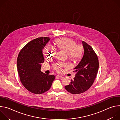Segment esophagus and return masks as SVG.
Instances as JSON below:
<instances>
[{
  "label": "esophagus",
  "instance_id": "1",
  "mask_svg": "<svg viewBox=\"0 0 120 120\" xmlns=\"http://www.w3.org/2000/svg\"><path fill=\"white\" fill-rule=\"evenodd\" d=\"M56 77H59V78H62V77H63V76H62V75H56Z\"/></svg>",
  "mask_w": 120,
  "mask_h": 120
}]
</instances>
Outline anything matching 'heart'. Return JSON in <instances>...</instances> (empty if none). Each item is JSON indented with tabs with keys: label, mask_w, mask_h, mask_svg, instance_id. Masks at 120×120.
Wrapping results in <instances>:
<instances>
[{
	"label": "heart",
	"mask_w": 120,
	"mask_h": 120,
	"mask_svg": "<svg viewBox=\"0 0 120 120\" xmlns=\"http://www.w3.org/2000/svg\"><path fill=\"white\" fill-rule=\"evenodd\" d=\"M57 47L63 50L68 53L69 58L72 60H77L82 56L83 49L80 45H76V43L72 39L68 38H59L56 41ZM56 49L49 45L46 46L44 50V54L46 58H52L55 56ZM65 65L59 63L55 65L56 69L61 71L62 67Z\"/></svg>",
	"instance_id": "obj_1"
}]
</instances>
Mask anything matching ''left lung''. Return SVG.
<instances>
[{
  "label": "left lung",
  "instance_id": "obj_1",
  "mask_svg": "<svg viewBox=\"0 0 120 120\" xmlns=\"http://www.w3.org/2000/svg\"><path fill=\"white\" fill-rule=\"evenodd\" d=\"M84 53L81 60L74 68L76 72L74 80L65 86V89L72 94H79L87 91L93 84L97 75L99 62L93 48L82 41Z\"/></svg>",
  "mask_w": 120,
  "mask_h": 120
}]
</instances>
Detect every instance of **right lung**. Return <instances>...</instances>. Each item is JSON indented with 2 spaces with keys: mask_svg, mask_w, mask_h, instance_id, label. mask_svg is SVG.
<instances>
[{
  "mask_svg": "<svg viewBox=\"0 0 120 120\" xmlns=\"http://www.w3.org/2000/svg\"><path fill=\"white\" fill-rule=\"evenodd\" d=\"M49 38H39L27 43L20 51L17 59V69L20 81L29 92L41 94L47 91L55 76L41 71L45 61L43 50L50 41Z\"/></svg>",
  "mask_w": 120,
  "mask_h": 120,
  "instance_id": "right-lung-1",
  "label": "right lung"
}]
</instances>
